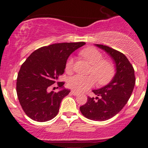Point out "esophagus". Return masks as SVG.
<instances>
[{
  "label": "esophagus",
  "mask_w": 148,
  "mask_h": 148,
  "mask_svg": "<svg viewBox=\"0 0 148 148\" xmlns=\"http://www.w3.org/2000/svg\"><path fill=\"white\" fill-rule=\"evenodd\" d=\"M71 93H72L73 95H79V92L75 90H72L71 91Z\"/></svg>",
  "instance_id": "34e87169"
}]
</instances>
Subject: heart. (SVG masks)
Segmentation results:
<instances>
[{"label":"heart","mask_w":148,"mask_h":148,"mask_svg":"<svg viewBox=\"0 0 148 148\" xmlns=\"http://www.w3.org/2000/svg\"><path fill=\"white\" fill-rule=\"evenodd\" d=\"M81 55L92 64L90 73L96 76L99 85H106L113 79L115 73L114 64L109 60H102L103 56L99 51L94 47H88L81 52ZM72 67L73 58H69L65 64L66 71L71 72ZM95 77L93 75H74L68 79L67 85L69 88L76 91H86L95 84Z\"/></svg>","instance_id":"1"}]
</instances>
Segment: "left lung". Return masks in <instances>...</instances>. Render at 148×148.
I'll return each mask as SVG.
<instances>
[{"mask_svg": "<svg viewBox=\"0 0 148 148\" xmlns=\"http://www.w3.org/2000/svg\"><path fill=\"white\" fill-rule=\"evenodd\" d=\"M95 45L111 57L116 73L109 84L92 90L97 97H88L87 102L80 107V111L90 120L105 121L118 114L125 106L132 94L136 79L133 66L123 53L107 46Z\"/></svg>", "mask_w": 148, "mask_h": 148, "instance_id": "8db88e82", "label": "left lung"}]
</instances>
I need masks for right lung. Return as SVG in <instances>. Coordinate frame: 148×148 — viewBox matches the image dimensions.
<instances>
[{
	"instance_id": "add662e5",
	"label": "right lung",
	"mask_w": 148,
	"mask_h": 148,
	"mask_svg": "<svg viewBox=\"0 0 148 148\" xmlns=\"http://www.w3.org/2000/svg\"><path fill=\"white\" fill-rule=\"evenodd\" d=\"M85 42L58 43L32 53L22 64L16 79V93L25 113L32 120L47 122L56 116L62 100L70 90L58 82L61 90L49 92L64 72L70 54Z\"/></svg>"
}]
</instances>
